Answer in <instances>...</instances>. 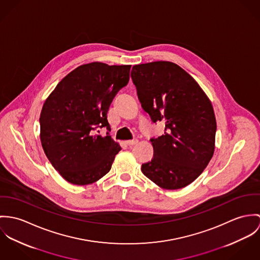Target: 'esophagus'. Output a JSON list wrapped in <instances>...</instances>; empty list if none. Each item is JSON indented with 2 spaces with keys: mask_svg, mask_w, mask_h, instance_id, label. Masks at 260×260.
Wrapping results in <instances>:
<instances>
[{
  "mask_svg": "<svg viewBox=\"0 0 260 260\" xmlns=\"http://www.w3.org/2000/svg\"><path fill=\"white\" fill-rule=\"evenodd\" d=\"M138 143H139L138 140H131V141H126L125 142V144H127V145H135V144H137Z\"/></svg>",
  "mask_w": 260,
  "mask_h": 260,
  "instance_id": "34e87169",
  "label": "esophagus"
}]
</instances>
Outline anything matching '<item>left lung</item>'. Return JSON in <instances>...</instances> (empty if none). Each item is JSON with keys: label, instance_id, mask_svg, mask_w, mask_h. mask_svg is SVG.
Listing matches in <instances>:
<instances>
[{"label": "left lung", "instance_id": "left-lung-1", "mask_svg": "<svg viewBox=\"0 0 260 260\" xmlns=\"http://www.w3.org/2000/svg\"><path fill=\"white\" fill-rule=\"evenodd\" d=\"M131 77L142 107L165 134L151 138L153 157L142 166L144 175L165 189L182 188L197 179L214 151L216 120L202 87L172 61L133 67Z\"/></svg>", "mask_w": 260, "mask_h": 260}]
</instances>
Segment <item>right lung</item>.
Segmentation results:
<instances>
[{
    "label": "right lung",
    "instance_id": "add662e5",
    "mask_svg": "<svg viewBox=\"0 0 260 260\" xmlns=\"http://www.w3.org/2000/svg\"><path fill=\"white\" fill-rule=\"evenodd\" d=\"M132 66L91 62L66 76L45 102L41 142L52 166L69 182L90 184L111 171L121 149L110 136V106L129 80ZM107 128L101 136L99 128Z\"/></svg>",
    "mask_w": 260,
    "mask_h": 260
}]
</instances>
